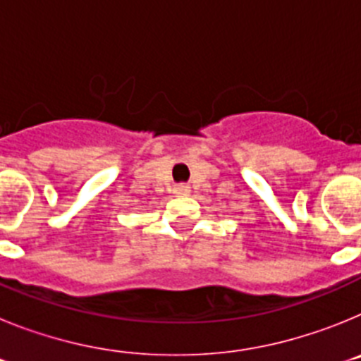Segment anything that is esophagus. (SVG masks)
Segmentation results:
<instances>
[{
  "instance_id": "34e87169",
  "label": "esophagus",
  "mask_w": 361,
  "mask_h": 361,
  "mask_svg": "<svg viewBox=\"0 0 361 361\" xmlns=\"http://www.w3.org/2000/svg\"><path fill=\"white\" fill-rule=\"evenodd\" d=\"M173 193L178 197L188 195V193H190V186H188V184H177V186L173 188Z\"/></svg>"
}]
</instances>
